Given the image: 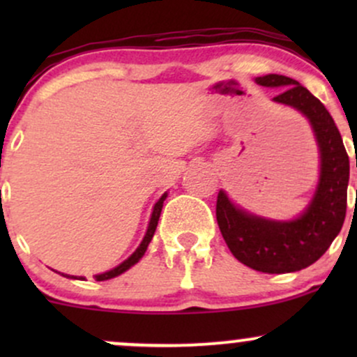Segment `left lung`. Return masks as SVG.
I'll return each instance as SVG.
<instances>
[{
  "instance_id": "obj_1",
  "label": "left lung",
  "mask_w": 357,
  "mask_h": 357,
  "mask_svg": "<svg viewBox=\"0 0 357 357\" xmlns=\"http://www.w3.org/2000/svg\"><path fill=\"white\" fill-rule=\"evenodd\" d=\"M261 87L278 89L277 104L292 107L309 121L319 147V181L305 210L292 220L253 215L218 192L216 220L236 260L264 273H290L317 261L341 231L347 208L349 158L334 119L297 80L277 73L257 77Z\"/></svg>"
}]
</instances>
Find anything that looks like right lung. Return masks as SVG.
<instances>
[{
    "instance_id": "add662e5",
    "label": "right lung",
    "mask_w": 357,
    "mask_h": 357,
    "mask_svg": "<svg viewBox=\"0 0 357 357\" xmlns=\"http://www.w3.org/2000/svg\"><path fill=\"white\" fill-rule=\"evenodd\" d=\"M167 198V192H165V195L161 196V198L158 199V203L154 204V208H153V215H151V220H149V225H147V230H146V235H144V238H142V241H141V245H139V247L136 248V252L132 253V255H130L129 258H126L124 261H122V264H119L117 267H114V268H110V270H107V272H104V273H97L96 275V280L97 282H102V280H109V278H114V277H117V275H121V273H124L126 270H129L130 267H134V265L137 264L139 260H141L142 257H144V253H146V250H147V247H149V243H151V240H153V236H154V231H155V227H158V221H159V216H161V210H162V204H165V199ZM61 275H63V273H61ZM63 277H67V278H77V280H85L84 277H75V275H67V273H65Z\"/></svg>"
}]
</instances>
